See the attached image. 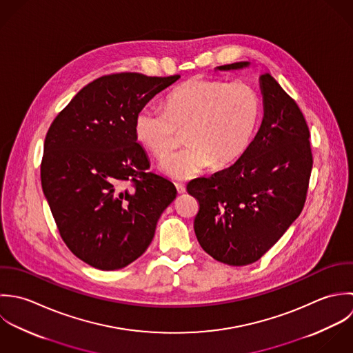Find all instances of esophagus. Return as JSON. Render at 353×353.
Wrapping results in <instances>:
<instances>
[{"label":"esophagus","mask_w":353,"mask_h":353,"mask_svg":"<svg viewBox=\"0 0 353 353\" xmlns=\"http://www.w3.org/2000/svg\"><path fill=\"white\" fill-rule=\"evenodd\" d=\"M176 190H177V192H179L180 195H181V194H185V191H187L185 185L181 184V183H176Z\"/></svg>","instance_id":"esophagus-1"}]
</instances>
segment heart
I'll list each match as a JSON object with an SVG mask.
<instances>
[{"instance_id":"1","label":"heart","mask_w":353,"mask_h":353,"mask_svg":"<svg viewBox=\"0 0 353 353\" xmlns=\"http://www.w3.org/2000/svg\"><path fill=\"white\" fill-rule=\"evenodd\" d=\"M262 103L245 83L194 77L177 87L165 109L145 105L135 116V138L158 159H163L185 132L190 145L161 163L176 180H188L216 166L237 161L258 128Z\"/></svg>"}]
</instances>
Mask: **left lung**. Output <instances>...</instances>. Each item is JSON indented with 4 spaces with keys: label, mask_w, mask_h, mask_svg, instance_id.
<instances>
[{
    "label": "left lung",
    "mask_w": 353,
    "mask_h": 353,
    "mask_svg": "<svg viewBox=\"0 0 353 353\" xmlns=\"http://www.w3.org/2000/svg\"><path fill=\"white\" fill-rule=\"evenodd\" d=\"M259 87L263 119L254 141L232 166L187 185L199 201L194 229L201 247L229 266L256 262L280 240L303 210L312 169L310 131L299 106L269 72L261 74Z\"/></svg>",
    "instance_id": "1"
}]
</instances>
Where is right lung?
<instances>
[{"mask_svg":"<svg viewBox=\"0 0 353 353\" xmlns=\"http://www.w3.org/2000/svg\"><path fill=\"white\" fill-rule=\"evenodd\" d=\"M180 76H102L83 87L52 123L41 181L72 254L99 270H119L150 245L157 222L176 199L172 181L147 172L137 113Z\"/></svg>","mask_w":353,"mask_h":353,"instance_id":"1","label":"right lung"}]
</instances>
